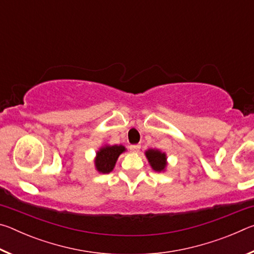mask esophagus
<instances>
[{
	"instance_id": "esophagus-1",
	"label": "esophagus",
	"mask_w": 254,
	"mask_h": 254,
	"mask_svg": "<svg viewBox=\"0 0 254 254\" xmlns=\"http://www.w3.org/2000/svg\"><path fill=\"white\" fill-rule=\"evenodd\" d=\"M141 145L140 144H132L130 145V150L132 152H139Z\"/></svg>"
}]
</instances>
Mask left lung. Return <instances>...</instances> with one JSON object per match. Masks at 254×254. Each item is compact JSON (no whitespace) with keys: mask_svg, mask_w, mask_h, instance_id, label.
Wrapping results in <instances>:
<instances>
[{"mask_svg":"<svg viewBox=\"0 0 254 254\" xmlns=\"http://www.w3.org/2000/svg\"><path fill=\"white\" fill-rule=\"evenodd\" d=\"M145 156H147L153 170L161 171L165 169V167L167 165L165 153H161L160 151H158V150H148V151L145 152Z\"/></svg>","mask_w":254,"mask_h":254,"instance_id":"left-lung-1","label":"left lung"}]
</instances>
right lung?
Returning a JSON list of instances; mask_svg holds the SVG:
<instances>
[{
    "label": "right lung",
    "mask_w": 254,
    "mask_h": 254,
    "mask_svg": "<svg viewBox=\"0 0 254 254\" xmlns=\"http://www.w3.org/2000/svg\"><path fill=\"white\" fill-rule=\"evenodd\" d=\"M126 148L123 145H107L97 152L95 159L96 169L103 174H109L113 170L115 162Z\"/></svg>",
    "instance_id": "add662e5"
}]
</instances>
